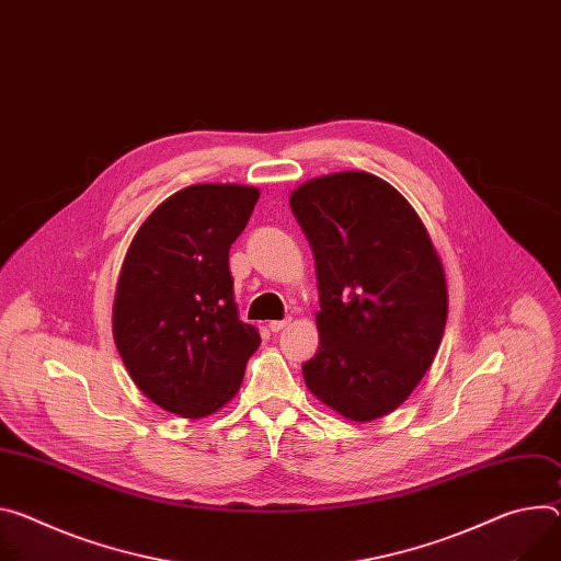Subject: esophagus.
Returning a JSON list of instances; mask_svg holds the SVG:
<instances>
[{
  "mask_svg": "<svg viewBox=\"0 0 561 561\" xmlns=\"http://www.w3.org/2000/svg\"><path fill=\"white\" fill-rule=\"evenodd\" d=\"M288 324H290V320H273V322L268 324V329H271L273 333H279V331H284Z\"/></svg>",
  "mask_w": 561,
  "mask_h": 561,
  "instance_id": "34e87169",
  "label": "esophagus"
}]
</instances>
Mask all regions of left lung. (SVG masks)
I'll return each mask as SVG.
<instances>
[{
    "mask_svg": "<svg viewBox=\"0 0 561 561\" xmlns=\"http://www.w3.org/2000/svg\"><path fill=\"white\" fill-rule=\"evenodd\" d=\"M290 210L307 234L320 290V348L309 389L351 421H374L423 380L447 322L445 273L410 203L367 172L299 185Z\"/></svg>",
    "mask_w": 561,
    "mask_h": 561,
    "instance_id": "1",
    "label": "left lung"
}]
</instances>
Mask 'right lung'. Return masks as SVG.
<instances>
[{
  "instance_id": "obj_1",
  "label": "right lung",
  "mask_w": 561,
  "mask_h": 561,
  "mask_svg": "<svg viewBox=\"0 0 561 561\" xmlns=\"http://www.w3.org/2000/svg\"><path fill=\"white\" fill-rule=\"evenodd\" d=\"M257 198L248 185H190L145 219L125 254L114 340L136 387L165 412L221 410L262 342L239 320L228 264Z\"/></svg>"
}]
</instances>
